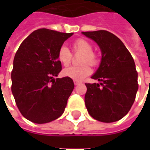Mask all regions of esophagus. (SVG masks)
<instances>
[{"label": "esophagus", "mask_w": 150, "mask_h": 150, "mask_svg": "<svg viewBox=\"0 0 150 150\" xmlns=\"http://www.w3.org/2000/svg\"><path fill=\"white\" fill-rule=\"evenodd\" d=\"M74 83H75V85H79L81 83V82L79 81H76V80H74Z\"/></svg>", "instance_id": "obj_1"}]
</instances>
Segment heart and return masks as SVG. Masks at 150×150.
I'll return each mask as SVG.
<instances>
[{"mask_svg":"<svg viewBox=\"0 0 150 150\" xmlns=\"http://www.w3.org/2000/svg\"><path fill=\"white\" fill-rule=\"evenodd\" d=\"M72 50L75 53H81L83 55L80 59L82 65L78 67H70L62 71V74L67 77L76 81H80L91 73V66L97 65L99 62L98 56L95 54L93 46L89 41L84 38H78L72 42ZM57 58L62 65L68 66L72 60L71 52L66 46H62L58 50ZM88 62L89 63H87Z\"/></svg>","mask_w":150,"mask_h":150,"instance_id":"heart-1","label":"heart"}]
</instances>
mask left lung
Returning a JSON list of instances; mask_svg holds the SVG:
<instances>
[{"label":"left lung","mask_w":150,"mask_h":150,"mask_svg":"<svg viewBox=\"0 0 150 150\" xmlns=\"http://www.w3.org/2000/svg\"><path fill=\"white\" fill-rule=\"evenodd\" d=\"M97 43L102 52L100 67L91 76L100 83H85V104L91 117L105 123L129 112L138 89L137 71L131 54L119 38L107 30L82 32Z\"/></svg>","instance_id":"1"}]
</instances>
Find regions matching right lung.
Masks as SVG:
<instances>
[{
    "instance_id": "add662e5",
    "label": "right lung",
    "mask_w": 150,
    "mask_h": 150,
    "mask_svg": "<svg viewBox=\"0 0 150 150\" xmlns=\"http://www.w3.org/2000/svg\"><path fill=\"white\" fill-rule=\"evenodd\" d=\"M73 33L39 29L21 42L13 59L12 93L21 115L45 124L62 115L74 89L69 77L57 78L62 70L58 50Z\"/></svg>"
}]
</instances>
